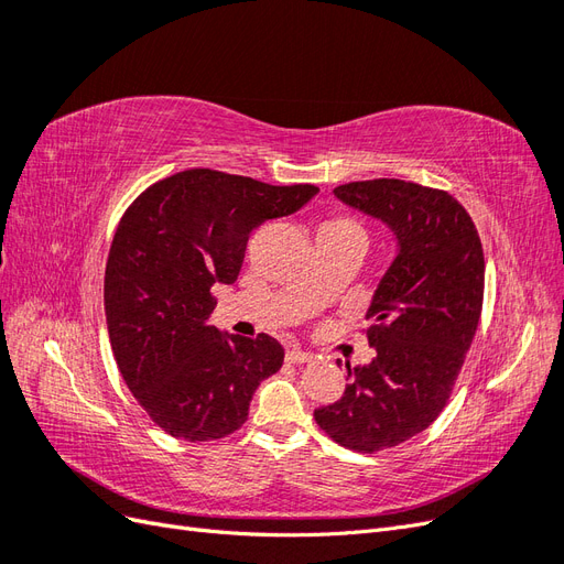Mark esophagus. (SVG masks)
<instances>
[{
    "label": "esophagus",
    "mask_w": 564,
    "mask_h": 564,
    "mask_svg": "<svg viewBox=\"0 0 564 564\" xmlns=\"http://www.w3.org/2000/svg\"><path fill=\"white\" fill-rule=\"evenodd\" d=\"M286 362H292V365H305V362H313V355H311V352H305V350H301V348H292V350H286Z\"/></svg>",
    "instance_id": "obj_1"
}]
</instances>
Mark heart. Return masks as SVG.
Masks as SVG:
<instances>
[{
  "label": "heart",
  "mask_w": 564,
  "mask_h": 564,
  "mask_svg": "<svg viewBox=\"0 0 564 564\" xmlns=\"http://www.w3.org/2000/svg\"><path fill=\"white\" fill-rule=\"evenodd\" d=\"M344 235L365 237V230L352 216H346V214H334L329 218H324L317 228V237H344Z\"/></svg>",
  "instance_id": "heart-1"
}]
</instances>
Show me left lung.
Segmentation results:
<instances>
[{
    "instance_id": "left-lung-1",
    "label": "left lung",
    "mask_w": 564,
    "mask_h": 564,
    "mask_svg": "<svg viewBox=\"0 0 564 564\" xmlns=\"http://www.w3.org/2000/svg\"><path fill=\"white\" fill-rule=\"evenodd\" d=\"M334 193L388 224L400 251L367 311L377 357L357 369L346 362L344 398L315 409V421L340 447L379 454L447 406L482 315L485 253L470 214L447 191L371 178Z\"/></svg>"
}]
</instances>
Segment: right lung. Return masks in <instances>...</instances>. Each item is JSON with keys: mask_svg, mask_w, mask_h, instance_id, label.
<instances>
[{"mask_svg": "<svg viewBox=\"0 0 564 564\" xmlns=\"http://www.w3.org/2000/svg\"><path fill=\"white\" fill-rule=\"evenodd\" d=\"M317 191L185 169L129 204L106 263V319L119 373L164 433L228 437L247 421L253 390L280 371L284 348L272 336L218 334L212 286L237 280L256 228Z\"/></svg>", "mask_w": 564, "mask_h": 564, "instance_id": "obj_1", "label": "right lung"}]
</instances>
